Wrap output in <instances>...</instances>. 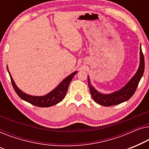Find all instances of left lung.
Wrapping results in <instances>:
<instances>
[{
	"mask_svg": "<svg viewBox=\"0 0 149 149\" xmlns=\"http://www.w3.org/2000/svg\"><path fill=\"white\" fill-rule=\"evenodd\" d=\"M140 67L138 68L136 74L134 75L130 81L120 91H117L110 95H103L100 94L96 91L91 84L90 82V79L88 77V86L91 92V96L93 100L96 103L100 104V105L104 107H110L116 105V104H120L121 102L127 101L133 96L135 93L139 81L141 79L144 71V58L143 53H142L141 46L140 47Z\"/></svg>",
	"mask_w": 149,
	"mask_h": 149,
	"instance_id": "1",
	"label": "left lung"
}]
</instances>
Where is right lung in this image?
I'll return each mask as SVG.
<instances>
[{
	"mask_svg": "<svg viewBox=\"0 0 149 149\" xmlns=\"http://www.w3.org/2000/svg\"><path fill=\"white\" fill-rule=\"evenodd\" d=\"M7 70L9 74L10 77H11L13 87L15 93L17 94V95L25 101L28 102L29 103L33 104V105L39 107H49L53 106L61 101L65 96L71 81H72L73 77H74V75L77 73V72L72 73L66 78H65L55 89H54L50 93L47 94V95L43 96H33L25 94L22 91H20L15 84L13 79L11 75L9 72V70H8V68Z\"/></svg>",
	"mask_w": 149,
	"mask_h": 149,
	"instance_id": "1",
	"label": "right lung"
}]
</instances>
